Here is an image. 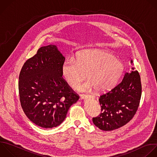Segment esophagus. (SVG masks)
Here are the masks:
<instances>
[{
  "label": "esophagus",
  "instance_id": "obj_1",
  "mask_svg": "<svg viewBox=\"0 0 157 157\" xmlns=\"http://www.w3.org/2000/svg\"><path fill=\"white\" fill-rule=\"evenodd\" d=\"M87 98H93V95L91 94H82L81 95V99H85Z\"/></svg>",
  "mask_w": 157,
  "mask_h": 157
}]
</instances>
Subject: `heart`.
Wrapping results in <instances>:
<instances>
[{"mask_svg":"<svg viewBox=\"0 0 157 157\" xmlns=\"http://www.w3.org/2000/svg\"><path fill=\"white\" fill-rule=\"evenodd\" d=\"M124 70L123 64L112 54L99 50H89L80 53L77 58L66 59L61 67V72L67 83L77 88L87 77L88 80L79 86L81 91L95 88L98 91L110 89Z\"/></svg>","mask_w":157,"mask_h":157,"instance_id":"1","label":"heart"}]
</instances>
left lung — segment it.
<instances>
[{
	"label": "left lung",
	"instance_id": "left-lung-1",
	"mask_svg": "<svg viewBox=\"0 0 157 157\" xmlns=\"http://www.w3.org/2000/svg\"><path fill=\"white\" fill-rule=\"evenodd\" d=\"M131 70L124 74L116 86L100 96L101 112L93 118V123L100 129L112 131L119 128L135 115L140 100L142 86L138 71L134 67Z\"/></svg>",
	"mask_w": 157,
	"mask_h": 157
}]
</instances>
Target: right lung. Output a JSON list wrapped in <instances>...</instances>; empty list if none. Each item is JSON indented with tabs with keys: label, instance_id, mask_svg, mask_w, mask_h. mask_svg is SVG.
Returning a JSON list of instances; mask_svg holds the SVG:
<instances>
[{
	"label": "right lung",
	"instance_id": "1",
	"mask_svg": "<svg viewBox=\"0 0 157 157\" xmlns=\"http://www.w3.org/2000/svg\"><path fill=\"white\" fill-rule=\"evenodd\" d=\"M65 58L55 45L40 47L24 64L18 89L22 109L28 118L44 128L59 126L79 96L63 78Z\"/></svg>",
	"mask_w": 157,
	"mask_h": 157
}]
</instances>
